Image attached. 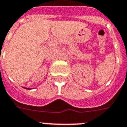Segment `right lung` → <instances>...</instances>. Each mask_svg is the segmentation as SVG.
<instances>
[{
  "label": "right lung",
  "instance_id": "1",
  "mask_svg": "<svg viewBox=\"0 0 127 127\" xmlns=\"http://www.w3.org/2000/svg\"><path fill=\"white\" fill-rule=\"evenodd\" d=\"M26 88V89H28V90H30L31 88Z\"/></svg>",
  "mask_w": 127,
  "mask_h": 127
}]
</instances>
